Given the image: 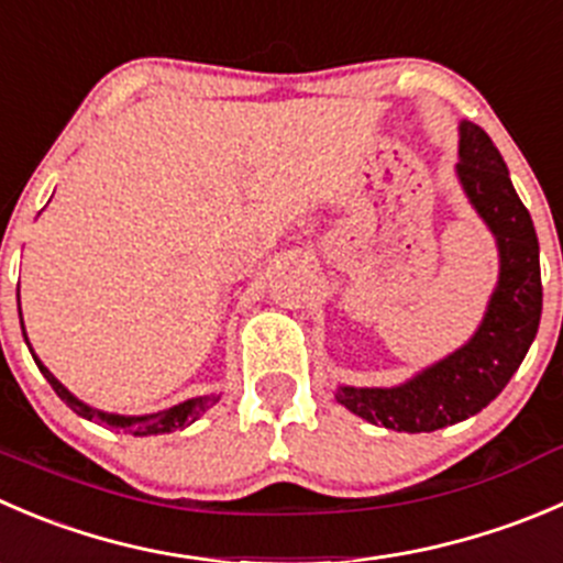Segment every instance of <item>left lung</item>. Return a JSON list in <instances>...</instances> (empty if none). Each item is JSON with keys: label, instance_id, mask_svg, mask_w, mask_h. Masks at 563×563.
I'll use <instances>...</instances> for the list:
<instances>
[{"label": "left lung", "instance_id": "8db88e82", "mask_svg": "<svg viewBox=\"0 0 563 563\" xmlns=\"http://www.w3.org/2000/svg\"><path fill=\"white\" fill-rule=\"evenodd\" d=\"M460 181L498 239L500 280L476 335L398 387H338L335 398L354 415L396 432H434L482 412L520 368L542 316L539 242L528 209L487 131L460 129Z\"/></svg>", "mask_w": 563, "mask_h": 563}]
</instances>
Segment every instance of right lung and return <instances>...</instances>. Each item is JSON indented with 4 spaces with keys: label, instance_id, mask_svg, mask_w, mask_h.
Wrapping results in <instances>:
<instances>
[{
    "label": "right lung",
    "instance_id": "obj_1",
    "mask_svg": "<svg viewBox=\"0 0 563 563\" xmlns=\"http://www.w3.org/2000/svg\"><path fill=\"white\" fill-rule=\"evenodd\" d=\"M21 330H24V321H21ZM32 357H35V354H32ZM35 363H37V368H41V374L48 379V385L54 387V393H57V396L63 398V401L68 404L76 415H81V418H87V420H98V423H103V427H109V429H123V432L134 434V438H145V434H165V432H176V429L189 427V423H195V420H198L200 415L211 407V404L220 401V396H198V398H189V401H184V404H176V407H170V409H162V412H154V415H131V418H125V415H107V412H101V409H92V407H87V404H81L76 396H70V393L65 390L57 379H54V374L41 363V360L35 357Z\"/></svg>",
    "mask_w": 563,
    "mask_h": 563
}]
</instances>
